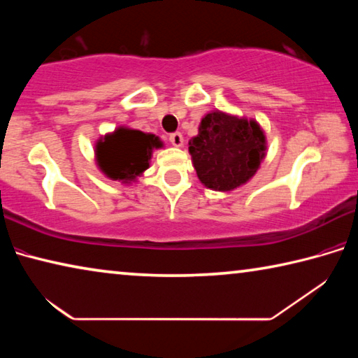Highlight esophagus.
<instances>
[{
  "label": "esophagus",
  "mask_w": 358,
  "mask_h": 358,
  "mask_svg": "<svg viewBox=\"0 0 358 358\" xmlns=\"http://www.w3.org/2000/svg\"><path fill=\"white\" fill-rule=\"evenodd\" d=\"M169 141L173 145V147H183L185 138L181 136V132H173V134L169 136Z\"/></svg>",
  "instance_id": "obj_1"
}]
</instances>
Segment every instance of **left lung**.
<instances>
[{
  "label": "left lung",
  "instance_id": "1",
  "mask_svg": "<svg viewBox=\"0 0 358 358\" xmlns=\"http://www.w3.org/2000/svg\"><path fill=\"white\" fill-rule=\"evenodd\" d=\"M266 141L257 121L213 110L189 141V155L202 183L213 191H232L250 181L265 157Z\"/></svg>",
  "mask_w": 358,
  "mask_h": 358
}]
</instances>
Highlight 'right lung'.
Wrapping results in <instances>:
<instances>
[{"mask_svg":"<svg viewBox=\"0 0 358 358\" xmlns=\"http://www.w3.org/2000/svg\"><path fill=\"white\" fill-rule=\"evenodd\" d=\"M161 147L157 136L120 126L96 143V162L106 177L131 183L147 171L153 150Z\"/></svg>","mask_w":358,"mask_h":358,"instance_id":"add662e5","label":"right lung"}]
</instances>
